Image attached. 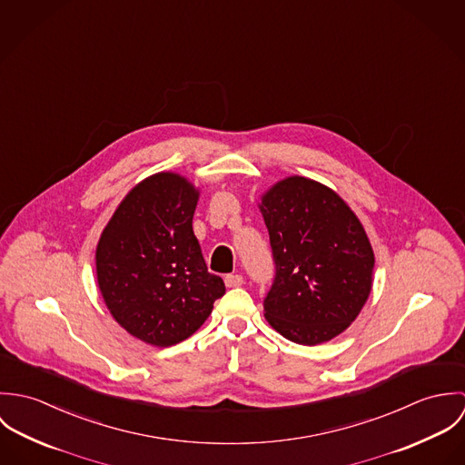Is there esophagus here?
Returning <instances> with one entry per match:
<instances>
[{"mask_svg":"<svg viewBox=\"0 0 465 465\" xmlns=\"http://www.w3.org/2000/svg\"><path fill=\"white\" fill-rule=\"evenodd\" d=\"M223 281H225L227 288H236V286L243 284V275L242 273H229V275H225Z\"/></svg>","mask_w":465,"mask_h":465,"instance_id":"esophagus-1","label":"esophagus"}]
</instances>
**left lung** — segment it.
Returning a JSON list of instances; mask_svg holds the SVG:
<instances>
[{
    "label": "left lung",
    "instance_id": "8db88e82",
    "mask_svg": "<svg viewBox=\"0 0 465 465\" xmlns=\"http://www.w3.org/2000/svg\"><path fill=\"white\" fill-rule=\"evenodd\" d=\"M260 209L275 265L268 324L301 345L345 331L372 288L374 252L358 216L328 186L299 175L273 184Z\"/></svg>",
    "mask_w": 465,
    "mask_h": 465
}]
</instances>
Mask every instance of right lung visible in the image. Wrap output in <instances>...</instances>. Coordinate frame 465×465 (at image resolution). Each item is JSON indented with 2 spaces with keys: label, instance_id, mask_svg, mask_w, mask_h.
<instances>
[{
  "label": "right lung",
  "instance_id": "right-lung-1",
  "mask_svg": "<svg viewBox=\"0 0 465 465\" xmlns=\"http://www.w3.org/2000/svg\"><path fill=\"white\" fill-rule=\"evenodd\" d=\"M197 202L188 179L155 173L122 200L96 247V279L111 315L150 345L192 336L225 293L193 232Z\"/></svg>",
  "mask_w": 465,
  "mask_h": 465
}]
</instances>
